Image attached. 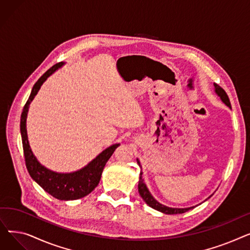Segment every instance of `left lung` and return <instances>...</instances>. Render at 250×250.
Wrapping results in <instances>:
<instances>
[{
    "mask_svg": "<svg viewBox=\"0 0 250 250\" xmlns=\"http://www.w3.org/2000/svg\"><path fill=\"white\" fill-rule=\"evenodd\" d=\"M215 90H216V93H217V94L220 96V98L222 99V101L224 102V103L227 105V106H229V107L231 108V103H230L229 97H228L227 93L225 92V90L223 89L222 87H220L218 84H215ZM137 162H138V164H139V166H140V161L137 160ZM142 174H143V172H141V174H140L141 176H140V181H139V186H138V188H139V192H140V195L143 198V200L145 201V203H146L149 207H151V208L157 209V211L162 212V213H164V214H167V215L182 214V213H186V212L189 211L190 208H193V207H191V208H169V207H166V206H164V205H161L160 203L157 202V201L153 198V196L151 195V193H150V191L148 190L146 185H145V183H144V180L142 179Z\"/></svg>",
    "mask_w": 250,
    "mask_h": 250,
    "instance_id": "1",
    "label": "left lung"
}]
</instances>
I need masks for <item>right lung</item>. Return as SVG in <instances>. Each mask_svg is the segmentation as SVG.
<instances>
[{
	"mask_svg": "<svg viewBox=\"0 0 250 250\" xmlns=\"http://www.w3.org/2000/svg\"><path fill=\"white\" fill-rule=\"evenodd\" d=\"M62 64V62H58L55 65H52L34 84L31 94L27 102L24 105L21 114L20 130L22 136L25 164L26 167H27L30 176L47 193L54 196V198L61 201H73L84 198V196L89 194L98 186L105 164H106L115 149L120 146V144H115V145H112L109 148L105 149L86 167L73 173H57L50 171V170L41 165V163L36 160L33 153L31 152L27 139V130H26L27 111L30 102L37 94V92L42 83L46 80L47 77H49L58 68H60Z\"/></svg>",
	"mask_w": 250,
	"mask_h": 250,
	"instance_id": "1",
	"label": "right lung"
}]
</instances>
